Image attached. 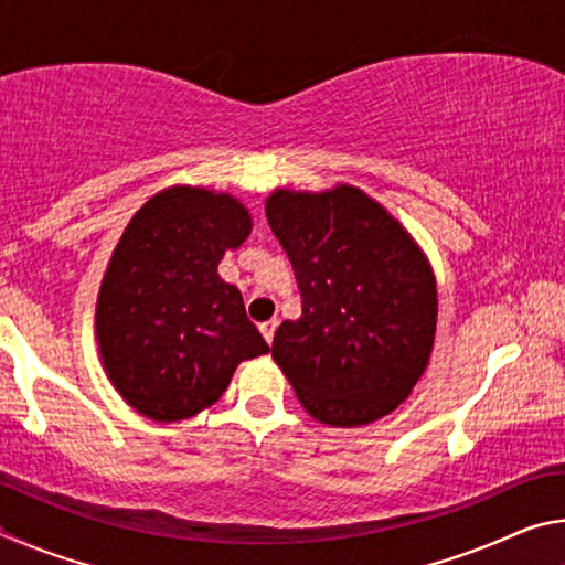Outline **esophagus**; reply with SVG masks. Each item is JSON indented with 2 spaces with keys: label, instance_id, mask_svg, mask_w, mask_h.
Returning a JSON list of instances; mask_svg holds the SVG:
<instances>
[{
  "label": "esophagus",
  "instance_id": "esophagus-1",
  "mask_svg": "<svg viewBox=\"0 0 565 565\" xmlns=\"http://www.w3.org/2000/svg\"><path fill=\"white\" fill-rule=\"evenodd\" d=\"M259 331H262L264 341H266V343H271V341H274V331H276V321L271 319V321H264V323H259Z\"/></svg>",
  "mask_w": 565,
  "mask_h": 565
}]
</instances>
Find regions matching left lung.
Instances as JSON below:
<instances>
[{
	"instance_id": "1",
	"label": "left lung",
	"mask_w": 565,
	"mask_h": 565,
	"mask_svg": "<svg viewBox=\"0 0 565 565\" xmlns=\"http://www.w3.org/2000/svg\"><path fill=\"white\" fill-rule=\"evenodd\" d=\"M266 218L301 294V317L284 321L271 343L296 398L329 426L391 414L434 349L436 284L424 254L353 186L279 189Z\"/></svg>"
}]
</instances>
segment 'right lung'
<instances>
[{"label": "right lung", "mask_w": 565, "mask_h": 565, "mask_svg": "<svg viewBox=\"0 0 565 565\" xmlns=\"http://www.w3.org/2000/svg\"><path fill=\"white\" fill-rule=\"evenodd\" d=\"M248 232L236 199L191 186L151 196L124 228L102 281L97 339L111 384L139 414L191 418L222 398L238 363L269 351L242 291L216 274Z\"/></svg>", "instance_id": "1"}]
</instances>
